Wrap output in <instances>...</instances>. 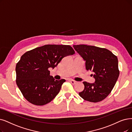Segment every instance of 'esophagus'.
I'll list each match as a JSON object with an SVG mask.
<instances>
[{"label":"esophagus","mask_w":132,"mask_h":132,"mask_svg":"<svg viewBox=\"0 0 132 132\" xmlns=\"http://www.w3.org/2000/svg\"><path fill=\"white\" fill-rule=\"evenodd\" d=\"M69 81L71 84H75L76 83V81H73V80H69Z\"/></svg>","instance_id":"34e87169"}]
</instances>
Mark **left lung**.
Here are the masks:
<instances>
[{"mask_svg":"<svg viewBox=\"0 0 132 132\" xmlns=\"http://www.w3.org/2000/svg\"><path fill=\"white\" fill-rule=\"evenodd\" d=\"M73 48L86 61V69L94 72L95 82H83L84 90L79 93L82 98L98 102L106 98L112 92L119 76L118 60L109 50L87 45H74Z\"/></svg>","mask_w":132,"mask_h":132,"instance_id":"left-lung-1","label":"left lung"}]
</instances>
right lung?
Returning <instances> with one entry per match:
<instances>
[{
  "label": "right lung",
  "instance_id": "1",
  "mask_svg": "<svg viewBox=\"0 0 132 132\" xmlns=\"http://www.w3.org/2000/svg\"><path fill=\"white\" fill-rule=\"evenodd\" d=\"M75 54L70 45H45L26 52L15 67L16 83L25 98L37 106L50 102L59 93L65 80H55L49 68L63 58Z\"/></svg>",
  "mask_w": 132,
  "mask_h": 132
}]
</instances>
